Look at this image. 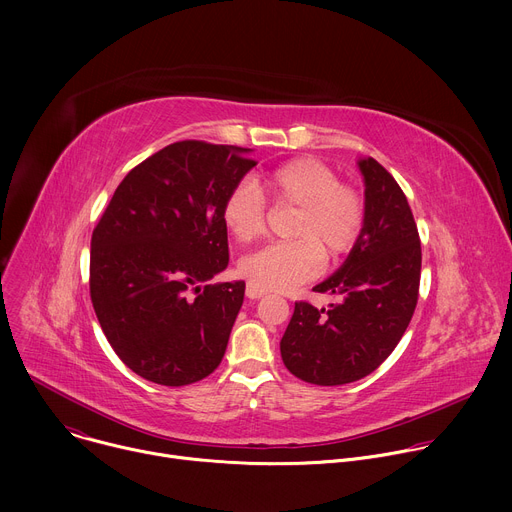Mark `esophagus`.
<instances>
[{"mask_svg":"<svg viewBox=\"0 0 512 512\" xmlns=\"http://www.w3.org/2000/svg\"><path fill=\"white\" fill-rule=\"evenodd\" d=\"M245 294H247V298H251V300H259V298L265 296V289H261L259 285H255L253 281H249L247 287H245Z\"/></svg>","mask_w":512,"mask_h":512,"instance_id":"34e87169","label":"esophagus"}]
</instances>
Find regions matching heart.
Segmentation results:
<instances>
[{
  "label": "heart",
  "instance_id": "obj_1",
  "mask_svg": "<svg viewBox=\"0 0 512 512\" xmlns=\"http://www.w3.org/2000/svg\"><path fill=\"white\" fill-rule=\"evenodd\" d=\"M296 208L289 223L291 241L273 243L243 259L249 281L263 289L289 291L320 275L324 257L338 261L360 241L367 225V202L352 184L316 158L289 160L255 182L241 180L225 196L221 216L241 243L267 231V204Z\"/></svg>",
  "mask_w": 512,
  "mask_h": 512
}]
</instances>
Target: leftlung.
<instances>
[{
	"instance_id": "8db88e82",
	"label": "left lung",
	"mask_w": 512,
	"mask_h": 512,
	"mask_svg": "<svg viewBox=\"0 0 512 512\" xmlns=\"http://www.w3.org/2000/svg\"><path fill=\"white\" fill-rule=\"evenodd\" d=\"M367 225L344 265L314 287L330 308L296 302L281 358L298 379L334 387L371 375L405 334L419 296L421 243L407 196L375 160H360Z\"/></svg>"
}]
</instances>
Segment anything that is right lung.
I'll return each instance as SVG.
<instances>
[{"mask_svg": "<svg viewBox=\"0 0 512 512\" xmlns=\"http://www.w3.org/2000/svg\"><path fill=\"white\" fill-rule=\"evenodd\" d=\"M249 150L184 139L137 164L91 237L97 320L135 375L166 387L221 364L245 281L206 283L229 265L221 208L257 164Z\"/></svg>", "mask_w": 512, "mask_h": 512, "instance_id": "1", "label": "right lung"}]
</instances>
